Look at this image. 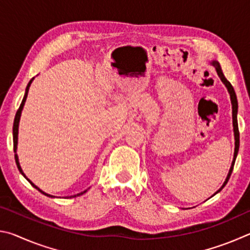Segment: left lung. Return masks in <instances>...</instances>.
<instances>
[{"label":"left lung","instance_id":"1","mask_svg":"<svg viewBox=\"0 0 250 250\" xmlns=\"http://www.w3.org/2000/svg\"><path fill=\"white\" fill-rule=\"evenodd\" d=\"M209 65L215 67V69H216V73L218 75V77L221 78L222 83L225 84V87L227 88L228 94H229V96H230L231 107H232V126H234V138H235V150H234V158H232V161H231V166H230L229 171H228V174L226 176L225 181H224L223 185L221 186V188L217 189V192H215V194H217V193H219V192L222 191V189L224 188V186L227 184L228 180H229L230 174H231V172H232V168H234V164H235V161H236V158H237V154H238V150H239V131H238V122H237L238 103H237V97H236L234 88H232L231 83L228 82V80L225 78V76H224L223 70L221 68V65H219V62L217 61H211V62H209ZM215 194H214V195H215ZM214 195H211V196H214Z\"/></svg>","mask_w":250,"mask_h":250}]
</instances>
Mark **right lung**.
I'll list each match as a JSON object with an SVG mask.
<instances>
[{"label":"right lung","mask_w":250,"mask_h":250,"mask_svg":"<svg viewBox=\"0 0 250 250\" xmlns=\"http://www.w3.org/2000/svg\"><path fill=\"white\" fill-rule=\"evenodd\" d=\"M34 80V78H32L31 80H29V83H28V84H27V87H26V89H25V95H24V98H23V100H22V104H21V105H20V108H19V110H18V112H16V115H15V119H14V125H13V142H14V152H15V161H16V166H18V167H19V170H20V172L22 173V175L25 177V179H26L29 183L32 184V186L33 188H35L36 189H39V191L42 193V194H44V195H46V196H48V197H55L54 195H50V194H47V193H45L44 191H42V189L40 188H37V186L33 183V182L28 179V177L25 175V173L23 172V170H22V167H21V166H20V161H19V155H18V153H16V152H18V141H19V125H20V119H21V115H22V110H23V108H24V104H25V101H26V98H27V94H28V90H29V87H31V83H32V82ZM88 191V188L87 189H84L83 192H80V193H78V194H75V195H71V196H67V197H76V196H80V195H83V194H84Z\"/></svg>","instance_id":"add662e5"}]
</instances>
